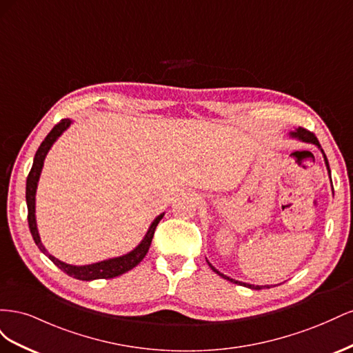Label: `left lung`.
I'll list each match as a JSON object with an SVG mask.
<instances>
[{
  "label": "left lung",
  "instance_id": "obj_1",
  "mask_svg": "<svg viewBox=\"0 0 353 353\" xmlns=\"http://www.w3.org/2000/svg\"><path fill=\"white\" fill-rule=\"evenodd\" d=\"M288 137L290 138H294V140H299V141H302V143H307V144H314V145H316L318 147V150L323 153V157H324V162H325V166H327V170H328V175H330V178H331V170H330V165H328V160H327V156H325V153H324V150L321 148V144L318 143V140H316V137L312 134V132H309V131H306V130H303V128H296L294 131H290L288 132ZM208 261V259H206ZM209 263V266H210V270L213 271V272H216L219 276H222V279H225V280H228V281H231V283H234V284H239V285H244V287H249V288H252V290H262V288H270L271 285H268V284H265V285H256V284H249V283H243V281H239V280H234V279H230L228 275H225V274H222V272H219L215 266H213L210 262H208Z\"/></svg>",
  "mask_w": 353,
  "mask_h": 353
}]
</instances>
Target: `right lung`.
Masks as SVG:
<instances>
[{
	"instance_id": "right-lung-1",
	"label": "right lung",
	"mask_w": 353,
	"mask_h": 353,
	"mask_svg": "<svg viewBox=\"0 0 353 353\" xmlns=\"http://www.w3.org/2000/svg\"><path fill=\"white\" fill-rule=\"evenodd\" d=\"M70 125H72L70 119H63L60 123H57L50 131V134L46 137V140L41 143L39 148L35 153L34 163H32V169H30V172L26 179V205H28L29 230H30L32 237H34L35 244L38 245V249L46 256H48V259L56 266H59L63 272H66L68 275L73 276V279L82 280V281H92V280H100V279H114V276H119L128 271H131L144 259V256L147 254L148 249H150V244H152V240L154 236V230L157 227V223L160 222V219L165 216V212L160 213L159 216H156L153 219V222L150 223V227H148L145 236L143 237L140 244L135 245L131 252H128L121 256H116V258H109V259H104V261L90 263V265H70V263L63 262V261L54 258L52 254H50L47 252V249L44 248V244L41 243V237L38 232L37 216H35V196H37L38 181H39V176L42 172V166H44V160L50 152V148L59 140V137L65 132Z\"/></svg>"
}]
</instances>
